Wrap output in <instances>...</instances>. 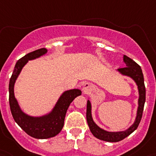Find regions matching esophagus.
<instances>
[{"mask_svg":"<svg viewBox=\"0 0 156 156\" xmlns=\"http://www.w3.org/2000/svg\"><path fill=\"white\" fill-rule=\"evenodd\" d=\"M91 87L92 86L89 83H84L83 86H82V89L85 90V91H86V90H88V89H90Z\"/></svg>","mask_w":156,"mask_h":156,"instance_id":"34e87169","label":"esophagus"}]
</instances>
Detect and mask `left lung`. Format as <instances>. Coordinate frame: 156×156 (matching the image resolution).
<instances>
[{
  "instance_id": "obj_1",
  "label": "left lung",
  "mask_w": 156,
  "mask_h": 156,
  "mask_svg": "<svg viewBox=\"0 0 156 156\" xmlns=\"http://www.w3.org/2000/svg\"><path fill=\"white\" fill-rule=\"evenodd\" d=\"M123 61L125 63L126 67L118 69V70L123 75H126V76L133 78L136 83L138 87L139 100H138V109L136 117L134 123L126 130L121 131V132H108V131L104 130L101 128H100L93 122L91 114V104H90V101H88L87 109H86V119H87L89 129H90L93 136L100 139V140H104V141L118 142L123 140L129 135H130L133 131L136 130V128L138 127L140 122V120H141L142 115H143L144 106V103H145L146 90L145 86H144V75L143 73H142V70L136 62L133 61L132 59L126 56V55H123Z\"/></svg>"
}]
</instances>
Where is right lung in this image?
<instances>
[{
  "label": "right lung",
  "instance_id": "1",
  "mask_svg": "<svg viewBox=\"0 0 156 156\" xmlns=\"http://www.w3.org/2000/svg\"><path fill=\"white\" fill-rule=\"evenodd\" d=\"M46 52V48H40L27 54L19 59L9 81V105L13 119L22 129L30 136L37 139H47L56 136L63 127L65 115L70 103L74 98L82 94V91L79 89H70L64 92L52 112L41 117H31L22 112L14 96V85L16 78L28 60L40 57Z\"/></svg>",
  "mask_w": 156,
  "mask_h": 156
}]
</instances>
